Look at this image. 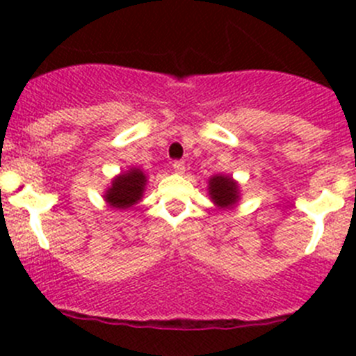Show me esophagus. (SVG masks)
<instances>
[{
    "mask_svg": "<svg viewBox=\"0 0 356 356\" xmlns=\"http://www.w3.org/2000/svg\"><path fill=\"white\" fill-rule=\"evenodd\" d=\"M172 168H174L175 174H182L186 167H184V163H182V161H174V163H172Z\"/></svg>",
    "mask_w": 356,
    "mask_h": 356,
    "instance_id": "34e87169",
    "label": "esophagus"
}]
</instances>
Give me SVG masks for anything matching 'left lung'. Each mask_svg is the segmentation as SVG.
<instances>
[{"instance_id": "1", "label": "left lung", "mask_w": 356, "mask_h": 356, "mask_svg": "<svg viewBox=\"0 0 356 356\" xmlns=\"http://www.w3.org/2000/svg\"><path fill=\"white\" fill-rule=\"evenodd\" d=\"M208 195L213 201L218 210H229V208L238 207L241 200L239 193V184L231 177V175H213L208 181Z\"/></svg>"}]
</instances>
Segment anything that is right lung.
<instances>
[{
    "mask_svg": "<svg viewBox=\"0 0 356 356\" xmlns=\"http://www.w3.org/2000/svg\"><path fill=\"white\" fill-rule=\"evenodd\" d=\"M146 182H148L146 172L139 167H131L111 179V184L103 193V198L115 210H127L143 200Z\"/></svg>",
    "mask_w": 356,
    "mask_h": 356,
    "instance_id": "obj_1",
    "label": "right lung"
}]
</instances>
